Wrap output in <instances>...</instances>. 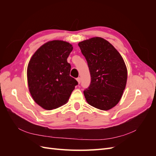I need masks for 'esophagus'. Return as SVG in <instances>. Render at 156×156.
Segmentation results:
<instances>
[{"label":"esophagus","mask_w":156,"mask_h":156,"mask_svg":"<svg viewBox=\"0 0 156 156\" xmlns=\"http://www.w3.org/2000/svg\"><path fill=\"white\" fill-rule=\"evenodd\" d=\"M77 81L78 82V83H79V84L81 83V78H80V77L77 78Z\"/></svg>","instance_id":"obj_1"}]
</instances>
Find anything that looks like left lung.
I'll use <instances>...</instances> for the list:
<instances>
[{"label":"left lung","instance_id":"left-lung-1","mask_svg":"<svg viewBox=\"0 0 156 156\" xmlns=\"http://www.w3.org/2000/svg\"><path fill=\"white\" fill-rule=\"evenodd\" d=\"M85 57L91 83L84 95L89 105L103 111L116 106L126 86L127 70L124 60L115 47L100 37L78 44Z\"/></svg>","mask_w":156,"mask_h":156}]
</instances>
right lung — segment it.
<instances>
[{"label": "right lung", "instance_id": "1", "mask_svg": "<svg viewBox=\"0 0 156 156\" xmlns=\"http://www.w3.org/2000/svg\"><path fill=\"white\" fill-rule=\"evenodd\" d=\"M72 50V45L67 41H49L37 49L28 64L30 95L45 110L66 104L78 84L69 75L71 65L67 58Z\"/></svg>", "mask_w": 156, "mask_h": 156}]
</instances>
